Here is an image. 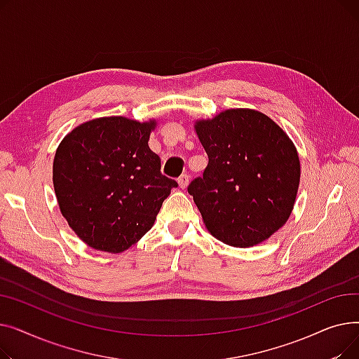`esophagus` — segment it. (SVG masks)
<instances>
[{"mask_svg":"<svg viewBox=\"0 0 359 359\" xmlns=\"http://www.w3.org/2000/svg\"><path fill=\"white\" fill-rule=\"evenodd\" d=\"M177 183H179L180 189H186L187 184H189V176H187V175H182V176L177 179Z\"/></svg>","mask_w":359,"mask_h":359,"instance_id":"obj_1","label":"esophagus"}]
</instances>
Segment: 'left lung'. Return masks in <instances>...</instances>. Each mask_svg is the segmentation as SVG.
I'll list each match as a JSON object with an SVG mask.
<instances>
[{
  "label": "left lung",
  "mask_w": 359,
  "mask_h": 359,
  "mask_svg": "<svg viewBox=\"0 0 359 359\" xmlns=\"http://www.w3.org/2000/svg\"><path fill=\"white\" fill-rule=\"evenodd\" d=\"M194 128L210 161L187 192L206 230L233 248L257 246L294 210L301 176L294 142L255 109L222 110Z\"/></svg>",
  "instance_id": "8db88e82"
}]
</instances>
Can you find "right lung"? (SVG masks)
<instances>
[{
    "instance_id": "1",
    "label": "right lung",
    "mask_w": 359,
    "mask_h": 359,
    "mask_svg": "<svg viewBox=\"0 0 359 359\" xmlns=\"http://www.w3.org/2000/svg\"><path fill=\"white\" fill-rule=\"evenodd\" d=\"M156 119H91L56 148L52 180L61 214L87 246L122 253L154 225L163 201L177 186L160 173L148 147Z\"/></svg>"
}]
</instances>
